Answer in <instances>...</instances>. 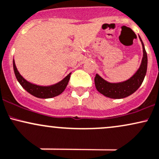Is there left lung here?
Segmentation results:
<instances>
[{
	"instance_id": "8db88e82",
	"label": "left lung",
	"mask_w": 159,
	"mask_h": 159,
	"mask_svg": "<svg viewBox=\"0 0 159 159\" xmlns=\"http://www.w3.org/2000/svg\"><path fill=\"white\" fill-rule=\"evenodd\" d=\"M143 47V58L140 67L131 78L119 83H110L103 79L98 74L95 75L94 84L97 90L106 97L120 99L128 97L135 92L142 84L147 70V54L143 43L139 36Z\"/></svg>"
}]
</instances>
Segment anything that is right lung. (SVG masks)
<instances>
[{"label": "right lung", "instance_id": "obj_1", "mask_svg": "<svg viewBox=\"0 0 159 159\" xmlns=\"http://www.w3.org/2000/svg\"><path fill=\"white\" fill-rule=\"evenodd\" d=\"M13 70L18 82L23 87V89H25L27 92L31 94V95L38 98L44 99L54 98L56 96H58L60 94H61L65 91L67 84H68V82L69 80H70L71 74V73H70L66 77L64 78L62 80H61L60 82H58L56 84L49 85V86H42V85L33 84V83L27 81L22 75L19 74V71H18L14 59Z\"/></svg>", "mask_w": 159, "mask_h": 159}]
</instances>
